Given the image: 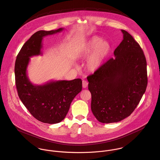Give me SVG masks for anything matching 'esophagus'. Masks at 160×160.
Instances as JSON below:
<instances>
[{
  "label": "esophagus",
  "instance_id": "obj_1",
  "mask_svg": "<svg viewBox=\"0 0 160 160\" xmlns=\"http://www.w3.org/2000/svg\"><path fill=\"white\" fill-rule=\"evenodd\" d=\"M88 86V82L86 81H84L83 80L82 81V88H86Z\"/></svg>",
  "mask_w": 160,
  "mask_h": 160
}]
</instances>
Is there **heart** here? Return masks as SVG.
I'll list each match as a JSON object with an SVG mask.
<instances>
[{"instance_id":"1","label":"heart","mask_w":160,"mask_h":160,"mask_svg":"<svg viewBox=\"0 0 160 160\" xmlns=\"http://www.w3.org/2000/svg\"><path fill=\"white\" fill-rule=\"evenodd\" d=\"M110 51L109 42L103 41L100 37L94 36L81 47L77 56L79 59H84L92 53L87 62V68L90 71H95L101 66Z\"/></svg>"}]
</instances>
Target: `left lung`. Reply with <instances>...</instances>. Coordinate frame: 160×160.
<instances>
[{
  "mask_svg": "<svg viewBox=\"0 0 160 160\" xmlns=\"http://www.w3.org/2000/svg\"><path fill=\"white\" fill-rule=\"evenodd\" d=\"M123 40L112 58L89 76L91 110L102 123L119 122L128 117L139 103L147 86V61L133 37L121 30Z\"/></svg>",
  "mask_w": 160,
  "mask_h": 160,
  "instance_id": "left-lung-1",
  "label": "left lung"
}]
</instances>
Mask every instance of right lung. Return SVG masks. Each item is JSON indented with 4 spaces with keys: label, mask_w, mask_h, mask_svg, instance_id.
<instances>
[{
    "label": "right lung",
    "mask_w": 160,
    "mask_h": 160,
    "mask_svg": "<svg viewBox=\"0 0 160 160\" xmlns=\"http://www.w3.org/2000/svg\"><path fill=\"white\" fill-rule=\"evenodd\" d=\"M63 29L35 32L22 47L15 65V84L19 98L36 119L48 124L60 122L65 118L72 100L82 90V80L55 81L44 85H34L28 79L27 67L30 57L42 54L43 38Z\"/></svg>",
    "instance_id": "obj_1"
}]
</instances>
